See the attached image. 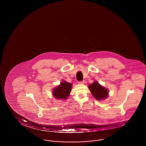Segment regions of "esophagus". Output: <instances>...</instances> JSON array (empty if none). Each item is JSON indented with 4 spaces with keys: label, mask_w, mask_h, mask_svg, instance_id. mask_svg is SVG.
<instances>
[{
    "label": "esophagus",
    "mask_w": 146,
    "mask_h": 146,
    "mask_svg": "<svg viewBox=\"0 0 146 146\" xmlns=\"http://www.w3.org/2000/svg\"><path fill=\"white\" fill-rule=\"evenodd\" d=\"M79 84H84V81H80L79 82Z\"/></svg>",
    "instance_id": "esophagus-1"
}]
</instances>
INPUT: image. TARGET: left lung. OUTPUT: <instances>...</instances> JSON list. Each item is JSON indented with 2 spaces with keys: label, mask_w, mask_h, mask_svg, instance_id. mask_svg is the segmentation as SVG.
I'll return each mask as SVG.
<instances>
[{
  "label": "left lung",
  "mask_w": 146,
  "mask_h": 146,
  "mask_svg": "<svg viewBox=\"0 0 146 146\" xmlns=\"http://www.w3.org/2000/svg\"><path fill=\"white\" fill-rule=\"evenodd\" d=\"M88 88L93 95V97L98 101L105 100L109 96L108 89L100 84L97 81L89 84Z\"/></svg>",
  "instance_id": "left-lung-1"
}]
</instances>
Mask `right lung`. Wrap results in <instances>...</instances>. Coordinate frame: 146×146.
I'll list each match as a JSON object with an SVG mask.
<instances>
[{
	"label": "right lung",
	"instance_id": "obj_1",
	"mask_svg": "<svg viewBox=\"0 0 146 146\" xmlns=\"http://www.w3.org/2000/svg\"><path fill=\"white\" fill-rule=\"evenodd\" d=\"M72 84L66 81H62L56 87L52 89V95L56 99L65 100L69 97L71 92Z\"/></svg>",
	"mask_w": 146,
	"mask_h": 146
}]
</instances>
